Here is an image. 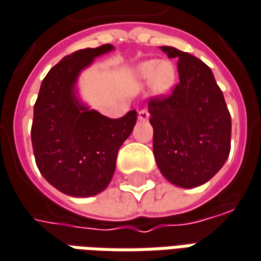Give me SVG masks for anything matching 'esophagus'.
<instances>
[{
	"label": "esophagus",
	"instance_id": "esophagus-1",
	"mask_svg": "<svg viewBox=\"0 0 261 261\" xmlns=\"http://www.w3.org/2000/svg\"><path fill=\"white\" fill-rule=\"evenodd\" d=\"M150 114H148L147 110H140L139 111V120L140 121H147Z\"/></svg>",
	"mask_w": 261,
	"mask_h": 261
}]
</instances>
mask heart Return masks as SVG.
<instances>
[{
    "label": "heart",
    "instance_id": "1",
    "mask_svg": "<svg viewBox=\"0 0 261 261\" xmlns=\"http://www.w3.org/2000/svg\"><path fill=\"white\" fill-rule=\"evenodd\" d=\"M136 75L140 82L150 84L156 95H166L173 88L176 81L175 68L170 62H143L136 69Z\"/></svg>",
    "mask_w": 261,
    "mask_h": 261
}]
</instances>
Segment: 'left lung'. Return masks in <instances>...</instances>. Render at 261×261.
Listing matches in <instances>:
<instances>
[{"label":"left lung","instance_id":"left-lung-1","mask_svg":"<svg viewBox=\"0 0 261 261\" xmlns=\"http://www.w3.org/2000/svg\"><path fill=\"white\" fill-rule=\"evenodd\" d=\"M177 58L180 82L169 96L148 102L153 153L170 184L191 189L208 182L224 166L231 148V115L212 70L202 60L162 46Z\"/></svg>","mask_w":261,"mask_h":261}]
</instances>
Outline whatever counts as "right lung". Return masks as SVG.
Masks as SVG:
<instances>
[{"label":"right lung","instance_id":"1","mask_svg":"<svg viewBox=\"0 0 261 261\" xmlns=\"http://www.w3.org/2000/svg\"><path fill=\"white\" fill-rule=\"evenodd\" d=\"M111 50L113 44H102L65 56L43 79L34 103L36 165L51 186L69 196H94L110 185L118 150L137 121L134 110L113 120L77 98L79 73Z\"/></svg>","mask_w":261,"mask_h":261}]
</instances>
